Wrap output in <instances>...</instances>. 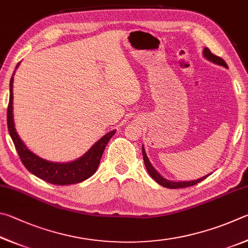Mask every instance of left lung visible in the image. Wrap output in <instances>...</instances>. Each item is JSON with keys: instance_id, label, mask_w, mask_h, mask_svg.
<instances>
[{"instance_id": "obj_1", "label": "left lung", "mask_w": 248, "mask_h": 248, "mask_svg": "<svg viewBox=\"0 0 248 248\" xmlns=\"http://www.w3.org/2000/svg\"><path fill=\"white\" fill-rule=\"evenodd\" d=\"M202 55L205 56V58L210 61V62L215 63V64H218L220 66H223L225 68H229L227 63L224 62V61L219 58V56H217L215 54H212L210 50L208 49V47H205L202 51ZM141 150H142V157H144V162H145V166L147 171H148L149 175L153 177V179L157 182L158 184L162 185L163 187H167V188H183V187H188V186H193V185H196L199 182H202L206 179V177L209 176L210 174H208L206 176H202L201 179H197V180H194V181H184V182H174V181H169L167 180L166 177H163L162 175H160L159 173L157 172V170L154 168L153 164L150 163L148 157H147V154H146V150H145V147L142 145L141 147Z\"/></svg>"}]
</instances>
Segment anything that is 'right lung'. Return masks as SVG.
I'll return each instance as SVG.
<instances>
[{"instance_id":"1","label":"right lung","mask_w":248,"mask_h":248,"mask_svg":"<svg viewBox=\"0 0 248 248\" xmlns=\"http://www.w3.org/2000/svg\"><path fill=\"white\" fill-rule=\"evenodd\" d=\"M20 62L17 64L16 68L19 66ZM15 74V72H14ZM13 74V76H14ZM13 76L10 81V101L7 108V127L15 148L19 158L26 169L36 175L39 179L55 185H69L77 184L89 179L94 174L99 167L100 160L108 140L115 134V129L107 133L103 137L94 142L91 148L76 160L69 162H52L39 157L32 151H30L20 140L16 132L14 124V115H13Z\"/></svg>"}]
</instances>
